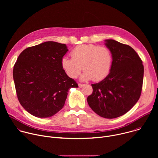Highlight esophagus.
<instances>
[{
  "mask_svg": "<svg viewBox=\"0 0 158 158\" xmlns=\"http://www.w3.org/2000/svg\"><path fill=\"white\" fill-rule=\"evenodd\" d=\"M84 85V84H79V87H82Z\"/></svg>",
  "mask_w": 158,
  "mask_h": 158,
  "instance_id": "obj_1",
  "label": "esophagus"
}]
</instances>
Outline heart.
<instances>
[{
    "instance_id": "obj_1",
    "label": "heart",
    "mask_w": 158,
    "mask_h": 158,
    "mask_svg": "<svg viewBox=\"0 0 158 158\" xmlns=\"http://www.w3.org/2000/svg\"><path fill=\"white\" fill-rule=\"evenodd\" d=\"M71 55L72 58L64 56L60 61L62 69L71 78H77L83 69L85 72L82 81H99L110 72L112 57L110 51L105 46L79 45L72 50Z\"/></svg>"
}]
</instances>
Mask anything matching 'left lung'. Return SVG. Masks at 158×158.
Here are the masks:
<instances>
[{
    "mask_svg": "<svg viewBox=\"0 0 158 158\" xmlns=\"http://www.w3.org/2000/svg\"><path fill=\"white\" fill-rule=\"evenodd\" d=\"M104 41L112 57L110 73L101 82L91 84L93 92L87 97V102L101 117L113 119L126 114L139 100L144 66L128 45L113 39Z\"/></svg>",
    "mask_w": 158,
    "mask_h": 158,
    "instance_id": "obj_1",
    "label": "left lung"
}]
</instances>
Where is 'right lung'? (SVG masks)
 <instances>
[{
  "instance_id": "right-lung-1",
  "label": "right lung",
  "mask_w": 158,
  "mask_h": 158,
  "mask_svg": "<svg viewBox=\"0 0 158 158\" xmlns=\"http://www.w3.org/2000/svg\"><path fill=\"white\" fill-rule=\"evenodd\" d=\"M67 51L65 44L48 41L19 56L13 69L16 93L21 106L32 116H54L64 107L69 89L78 87L61 66Z\"/></svg>"
}]
</instances>
